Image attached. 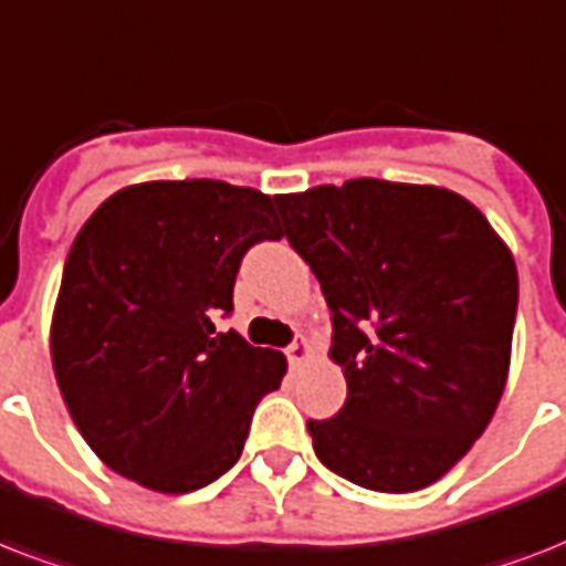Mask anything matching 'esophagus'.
Returning <instances> with one entry per match:
<instances>
[{
	"instance_id": "34e87169",
	"label": "esophagus",
	"mask_w": 566,
	"mask_h": 566,
	"mask_svg": "<svg viewBox=\"0 0 566 566\" xmlns=\"http://www.w3.org/2000/svg\"><path fill=\"white\" fill-rule=\"evenodd\" d=\"M284 353H287V361L291 364H305L311 358V346L305 337H300V340H293V344L287 346Z\"/></svg>"
}]
</instances>
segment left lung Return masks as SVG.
I'll return each instance as SVG.
<instances>
[{"mask_svg": "<svg viewBox=\"0 0 566 566\" xmlns=\"http://www.w3.org/2000/svg\"><path fill=\"white\" fill-rule=\"evenodd\" d=\"M284 238L332 311L346 402L308 420L346 482L420 491L482 438L500 405L517 266L484 213L443 188L353 179L275 196Z\"/></svg>", "mask_w": 566, "mask_h": 566, "instance_id": "left-lung-1", "label": "left lung"}]
</instances>
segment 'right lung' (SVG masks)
Listing matches in <instances>:
<instances>
[{
	"label": "right lung",
	"mask_w": 566,
	"mask_h": 566,
	"mask_svg": "<svg viewBox=\"0 0 566 566\" xmlns=\"http://www.w3.org/2000/svg\"><path fill=\"white\" fill-rule=\"evenodd\" d=\"M273 199L226 181L114 193L66 255L52 367L91 449L149 491H199L238 464L284 358L217 332L240 261L279 240Z\"/></svg>",
	"instance_id": "obj_1"
}]
</instances>
